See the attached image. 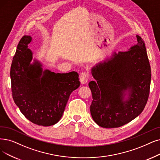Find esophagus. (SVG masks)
<instances>
[{
	"label": "esophagus",
	"mask_w": 160,
	"mask_h": 160,
	"mask_svg": "<svg viewBox=\"0 0 160 160\" xmlns=\"http://www.w3.org/2000/svg\"><path fill=\"white\" fill-rule=\"evenodd\" d=\"M89 79V74L87 72H82L79 75V80L82 84H85Z\"/></svg>",
	"instance_id": "esophagus-1"
}]
</instances>
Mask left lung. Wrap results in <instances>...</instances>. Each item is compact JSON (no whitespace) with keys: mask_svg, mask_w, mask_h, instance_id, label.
Returning a JSON list of instances; mask_svg holds the SVG:
<instances>
[{"mask_svg":"<svg viewBox=\"0 0 160 160\" xmlns=\"http://www.w3.org/2000/svg\"><path fill=\"white\" fill-rule=\"evenodd\" d=\"M137 44L92 69L96 81L89 82L92 101L91 113L104 128L128 123L142 113L148 101L151 69L144 41L137 35ZM128 90V100H124Z\"/></svg>","mask_w":160,"mask_h":160,"instance_id":"8db88e82","label":"left lung"}]
</instances>
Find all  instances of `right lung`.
<instances>
[{
  "label": "right lung",
  "mask_w": 160,
  "mask_h": 160,
  "mask_svg": "<svg viewBox=\"0 0 160 160\" xmlns=\"http://www.w3.org/2000/svg\"><path fill=\"white\" fill-rule=\"evenodd\" d=\"M31 41L30 36L22 37L12 60V97L23 116L32 123L53 125L62 118L69 95L80 86L79 75L75 72H42L39 62L31 64L32 52L28 48Z\"/></svg>",
  "instance_id": "right-lung-1"
}]
</instances>
